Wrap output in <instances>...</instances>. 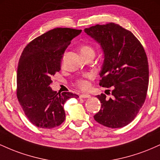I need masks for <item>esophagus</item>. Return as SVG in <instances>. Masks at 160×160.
I'll return each instance as SVG.
<instances>
[{
  "mask_svg": "<svg viewBox=\"0 0 160 160\" xmlns=\"http://www.w3.org/2000/svg\"><path fill=\"white\" fill-rule=\"evenodd\" d=\"M91 95L87 94V93H84V94H81L80 95V98H90Z\"/></svg>",
  "mask_w": 160,
  "mask_h": 160,
  "instance_id": "obj_1",
  "label": "esophagus"
}]
</instances>
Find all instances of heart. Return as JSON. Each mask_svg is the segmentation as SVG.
<instances>
[{
	"mask_svg": "<svg viewBox=\"0 0 160 160\" xmlns=\"http://www.w3.org/2000/svg\"><path fill=\"white\" fill-rule=\"evenodd\" d=\"M80 53H81L82 56H86V55H87L88 53L95 52L94 49H93L92 47H91L90 46H88V45H82V47H80ZM92 77L93 75L92 74H86L83 78L78 79V80H77V85H78V86H79L80 89H88L89 86V82L88 81V80L92 79Z\"/></svg>",
	"mask_w": 160,
	"mask_h": 160,
	"instance_id": "obj_1",
	"label": "heart"
}]
</instances>
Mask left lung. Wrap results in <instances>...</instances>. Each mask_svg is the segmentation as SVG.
Instances as JSON below:
<instances>
[{
	"mask_svg": "<svg viewBox=\"0 0 160 160\" xmlns=\"http://www.w3.org/2000/svg\"><path fill=\"white\" fill-rule=\"evenodd\" d=\"M84 32L104 52L99 85L112 88L111 98L97 95L102 108L95 120L109 128L123 127L135 119L146 99L149 82L146 52L132 33L117 24L96 25Z\"/></svg>",
	"mask_w": 160,
	"mask_h": 160,
	"instance_id": "1",
	"label": "left lung"
}]
</instances>
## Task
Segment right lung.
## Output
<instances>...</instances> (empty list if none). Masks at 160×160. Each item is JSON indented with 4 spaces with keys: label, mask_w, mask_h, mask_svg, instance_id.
I'll list each match as a JSON object with an SVG mask.
<instances>
[{
    "label": "right lung",
    "mask_w": 160,
    "mask_h": 160,
    "mask_svg": "<svg viewBox=\"0 0 160 160\" xmlns=\"http://www.w3.org/2000/svg\"><path fill=\"white\" fill-rule=\"evenodd\" d=\"M81 32L69 28L52 29L31 41L20 56L16 94L25 114L38 127L60 126L65 120V102L79 97L69 92L58 94L49 85L52 77L61 70L65 49Z\"/></svg>",
    "instance_id": "obj_1"
}]
</instances>
